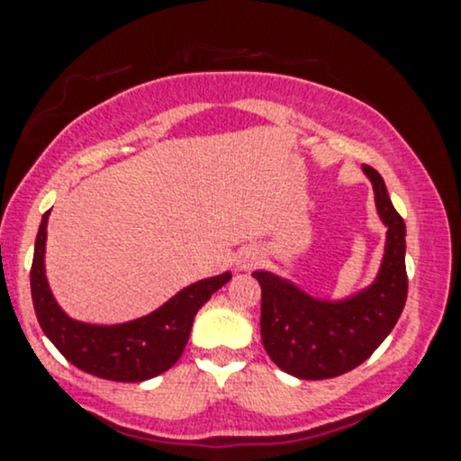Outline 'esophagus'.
<instances>
[{"label": "esophagus", "instance_id": "obj_1", "mask_svg": "<svg viewBox=\"0 0 461 461\" xmlns=\"http://www.w3.org/2000/svg\"><path fill=\"white\" fill-rule=\"evenodd\" d=\"M258 259H259V255L255 251H245V253L238 255L236 264H238V268H240V270H251L253 266L258 264Z\"/></svg>", "mask_w": 461, "mask_h": 461}]
</instances>
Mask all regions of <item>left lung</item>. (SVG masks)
<instances>
[{"instance_id": "obj_1", "label": "left lung", "mask_w": 461, "mask_h": 461, "mask_svg": "<svg viewBox=\"0 0 461 461\" xmlns=\"http://www.w3.org/2000/svg\"><path fill=\"white\" fill-rule=\"evenodd\" d=\"M375 206L386 225L380 273L367 290L346 301H318L273 273H253L262 287V343L285 374L326 380L365 363L395 329L408 298L406 223L393 208L382 176L365 165Z\"/></svg>"}]
</instances>
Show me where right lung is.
<instances>
[{
  "mask_svg": "<svg viewBox=\"0 0 461 461\" xmlns=\"http://www.w3.org/2000/svg\"><path fill=\"white\" fill-rule=\"evenodd\" d=\"M49 212L42 214L30 273L32 301L44 335L68 363L103 380L143 382L174 367L185 352L195 313L231 275L223 273L197 281L140 320L115 326L83 324L59 309L44 276Z\"/></svg>",
  "mask_w": 461,
  "mask_h": 461,
  "instance_id": "1",
  "label": "right lung"
}]
</instances>
